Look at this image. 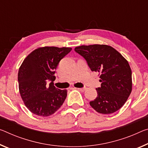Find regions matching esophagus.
Segmentation results:
<instances>
[{
  "label": "esophagus",
  "instance_id": "esophagus-1",
  "mask_svg": "<svg viewBox=\"0 0 148 148\" xmlns=\"http://www.w3.org/2000/svg\"><path fill=\"white\" fill-rule=\"evenodd\" d=\"M74 89H78V90H80L81 91H84L86 90V88H74Z\"/></svg>",
  "mask_w": 148,
  "mask_h": 148
}]
</instances>
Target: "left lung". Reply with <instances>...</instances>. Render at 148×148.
I'll return each instance as SVG.
<instances>
[{"mask_svg":"<svg viewBox=\"0 0 148 148\" xmlns=\"http://www.w3.org/2000/svg\"><path fill=\"white\" fill-rule=\"evenodd\" d=\"M74 50L85 58L91 71L100 76L101 84L96 88L97 96L90 102L91 107L105 114L120 109L127 101L132 87V70L126 58L107 45H81Z\"/></svg>","mask_w":148,"mask_h":148,"instance_id":"1","label":"left lung"}]
</instances>
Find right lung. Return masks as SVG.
<instances>
[{"instance_id": "add662e5", "label": "right lung", "mask_w": 148, "mask_h": 148, "mask_svg": "<svg viewBox=\"0 0 148 148\" xmlns=\"http://www.w3.org/2000/svg\"><path fill=\"white\" fill-rule=\"evenodd\" d=\"M71 50L70 47H43L23 60L18 71V86L24 105L32 113L49 116L62 106L67 90L57 88L53 81L58 62Z\"/></svg>"}]
</instances>
